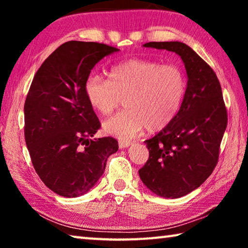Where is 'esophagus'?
Masks as SVG:
<instances>
[{
  "label": "esophagus",
  "mask_w": 248,
  "mask_h": 248,
  "mask_svg": "<svg viewBox=\"0 0 248 248\" xmlns=\"http://www.w3.org/2000/svg\"><path fill=\"white\" fill-rule=\"evenodd\" d=\"M132 144V142L130 141H119V149H127Z\"/></svg>",
  "instance_id": "1"
}]
</instances>
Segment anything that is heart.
<instances>
[{
    "label": "heart",
    "mask_w": 248,
    "mask_h": 248,
    "mask_svg": "<svg viewBox=\"0 0 248 248\" xmlns=\"http://www.w3.org/2000/svg\"><path fill=\"white\" fill-rule=\"evenodd\" d=\"M84 91L91 107L104 116L124 98V110L105 120L103 128L112 137L130 140L144 127L156 131L174 119L185 94V78L175 65L131 59L112 66L109 81L90 75Z\"/></svg>",
    "instance_id": "obj_1"
}]
</instances>
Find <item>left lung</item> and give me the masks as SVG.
<instances>
[{
	"label": "left lung",
	"mask_w": 248,
	"mask_h": 248,
	"mask_svg": "<svg viewBox=\"0 0 248 248\" xmlns=\"http://www.w3.org/2000/svg\"><path fill=\"white\" fill-rule=\"evenodd\" d=\"M182 59L187 86L174 119L144 143L150 156L139 170L142 183L156 196L180 198L202 185L215 170L228 124L219 79L189 46L179 41L144 44Z\"/></svg>",
	"instance_id": "1"
}]
</instances>
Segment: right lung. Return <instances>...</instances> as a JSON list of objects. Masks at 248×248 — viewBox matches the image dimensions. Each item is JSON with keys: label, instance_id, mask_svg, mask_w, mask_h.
<instances>
[{"label": "right lung", "instance_id": "add662e5", "mask_svg": "<svg viewBox=\"0 0 248 248\" xmlns=\"http://www.w3.org/2000/svg\"><path fill=\"white\" fill-rule=\"evenodd\" d=\"M119 49L68 41L46 59L32 79L24 106L25 141L33 169L50 190L66 198L93 188L118 151L114 138L94 137L100 127L85 96L96 63Z\"/></svg>", "mask_w": 248, "mask_h": 248}]
</instances>
